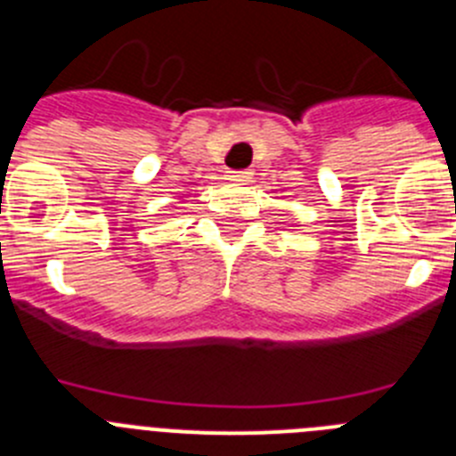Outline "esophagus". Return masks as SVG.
I'll return each instance as SVG.
<instances>
[{
  "mask_svg": "<svg viewBox=\"0 0 456 456\" xmlns=\"http://www.w3.org/2000/svg\"><path fill=\"white\" fill-rule=\"evenodd\" d=\"M250 178V171H228V181L246 183Z\"/></svg>",
  "mask_w": 456,
  "mask_h": 456,
  "instance_id": "34e87169",
  "label": "esophagus"
}]
</instances>
